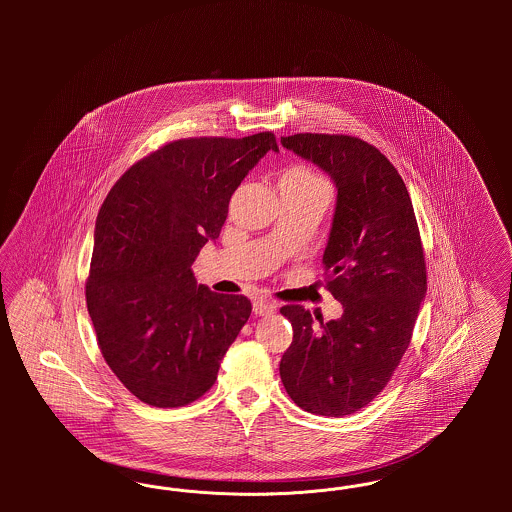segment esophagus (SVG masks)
<instances>
[{
    "mask_svg": "<svg viewBox=\"0 0 512 512\" xmlns=\"http://www.w3.org/2000/svg\"><path fill=\"white\" fill-rule=\"evenodd\" d=\"M276 311V303L274 301H270V299H255L253 301V313L255 315H259V317H268V315H272Z\"/></svg>",
    "mask_w": 512,
    "mask_h": 512,
    "instance_id": "34e87169",
    "label": "esophagus"
}]
</instances>
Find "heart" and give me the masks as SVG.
Segmentation results:
<instances>
[{
  "instance_id": "heart-1",
  "label": "heart",
  "mask_w": 512,
  "mask_h": 512,
  "mask_svg": "<svg viewBox=\"0 0 512 512\" xmlns=\"http://www.w3.org/2000/svg\"><path fill=\"white\" fill-rule=\"evenodd\" d=\"M288 174H297V176H307V178H317L313 172L305 171V169H293Z\"/></svg>"
}]
</instances>
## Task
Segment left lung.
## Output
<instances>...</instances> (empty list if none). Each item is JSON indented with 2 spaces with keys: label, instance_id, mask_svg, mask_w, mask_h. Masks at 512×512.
<instances>
[{
  "label": "left lung",
  "instance_id": "left-lung-1",
  "mask_svg": "<svg viewBox=\"0 0 512 512\" xmlns=\"http://www.w3.org/2000/svg\"><path fill=\"white\" fill-rule=\"evenodd\" d=\"M280 142L338 188L322 263L326 288L343 305L338 320L315 315L318 323L301 305L280 309L293 328L280 378L307 413L353 414L390 382L426 295L413 201L388 157L361 138L305 132Z\"/></svg>",
  "mask_w": 512,
  "mask_h": 512
}]
</instances>
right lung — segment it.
Instances as JSON below:
<instances>
[{
    "label": "right lung",
    "instance_id": "1",
    "mask_svg": "<svg viewBox=\"0 0 512 512\" xmlns=\"http://www.w3.org/2000/svg\"><path fill=\"white\" fill-rule=\"evenodd\" d=\"M270 149L272 132L176 140L124 172L99 209L88 313L105 363L151 407H184L211 390L251 315L244 295L197 284L192 265Z\"/></svg>",
    "mask_w": 512,
    "mask_h": 512
}]
</instances>
